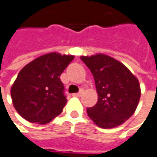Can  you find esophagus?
<instances>
[{"label": "esophagus", "instance_id": "1", "mask_svg": "<svg viewBox=\"0 0 157 157\" xmlns=\"http://www.w3.org/2000/svg\"><path fill=\"white\" fill-rule=\"evenodd\" d=\"M83 91H84L83 89H80V90H79L78 93H75V94H73V96H77V97H78V96H80V95H81V94L83 93Z\"/></svg>", "mask_w": 157, "mask_h": 157}]
</instances>
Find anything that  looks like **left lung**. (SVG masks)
<instances>
[{
    "label": "left lung",
    "instance_id": "8db88e82",
    "mask_svg": "<svg viewBox=\"0 0 157 157\" xmlns=\"http://www.w3.org/2000/svg\"><path fill=\"white\" fill-rule=\"evenodd\" d=\"M95 78L98 101L87 108L89 118L103 129L122 124L135 112L140 98L137 78L117 60L105 54L82 56Z\"/></svg>",
    "mask_w": 157,
    "mask_h": 157
}]
</instances>
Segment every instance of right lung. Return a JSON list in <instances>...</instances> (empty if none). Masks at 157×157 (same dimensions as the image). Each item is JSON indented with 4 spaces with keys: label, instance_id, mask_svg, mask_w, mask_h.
Wrapping results in <instances>:
<instances>
[{
    "label": "right lung",
    "instance_id": "1",
    "mask_svg": "<svg viewBox=\"0 0 157 157\" xmlns=\"http://www.w3.org/2000/svg\"><path fill=\"white\" fill-rule=\"evenodd\" d=\"M74 59L52 52L26 65L11 87L17 112L30 122L45 124L62 113L67 103L60 76Z\"/></svg>",
    "mask_w": 157,
    "mask_h": 157
}]
</instances>
